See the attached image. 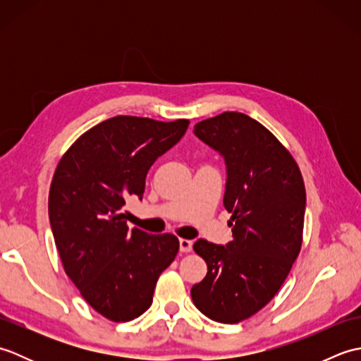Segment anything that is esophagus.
Here are the masks:
<instances>
[{"label":"esophagus","mask_w":361,"mask_h":361,"mask_svg":"<svg viewBox=\"0 0 361 361\" xmlns=\"http://www.w3.org/2000/svg\"><path fill=\"white\" fill-rule=\"evenodd\" d=\"M190 250H192V240L180 239V251L181 252H189Z\"/></svg>","instance_id":"1"}]
</instances>
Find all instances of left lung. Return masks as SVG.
Segmentation results:
<instances>
[{
	"label": "left lung",
	"mask_w": 361,
	"mask_h": 361,
	"mask_svg": "<svg viewBox=\"0 0 361 361\" xmlns=\"http://www.w3.org/2000/svg\"><path fill=\"white\" fill-rule=\"evenodd\" d=\"M194 133L225 159L224 206L231 214L233 240L194 243L208 273L190 296L208 318L240 323L271 301L301 250L302 175L278 137L243 113L204 119Z\"/></svg>",
	"instance_id": "obj_1"
}]
</instances>
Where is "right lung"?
<instances>
[{
	"label": "right lung",
	"instance_id": "add662e5",
	"mask_svg": "<svg viewBox=\"0 0 361 361\" xmlns=\"http://www.w3.org/2000/svg\"><path fill=\"white\" fill-rule=\"evenodd\" d=\"M188 126L110 118L66 150L52 176L49 221L65 273L91 307L116 323L150 307L159 274L178 252L173 234L130 229L124 204L141 200L149 169Z\"/></svg>",
	"mask_w": 361,
	"mask_h": 361
}]
</instances>
